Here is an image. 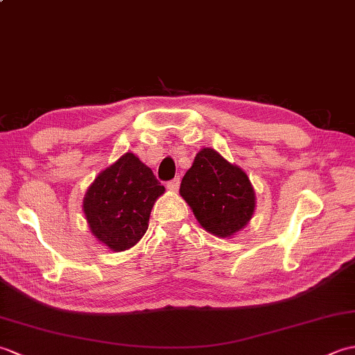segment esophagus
Returning <instances> with one entry per match:
<instances>
[{
  "label": "esophagus",
  "mask_w": 355,
  "mask_h": 355,
  "mask_svg": "<svg viewBox=\"0 0 355 355\" xmlns=\"http://www.w3.org/2000/svg\"><path fill=\"white\" fill-rule=\"evenodd\" d=\"M168 189L171 191V192H177L178 191V187H180V178H173V180H171V182H168Z\"/></svg>",
  "instance_id": "1"
}]
</instances>
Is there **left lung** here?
Wrapping results in <instances>:
<instances>
[{"label":"left lung","instance_id":"8db88e82","mask_svg":"<svg viewBox=\"0 0 355 355\" xmlns=\"http://www.w3.org/2000/svg\"><path fill=\"white\" fill-rule=\"evenodd\" d=\"M180 195L201 227L218 238H230L252 220L256 197L247 173L212 148H202L184 173Z\"/></svg>","mask_w":355,"mask_h":355}]
</instances>
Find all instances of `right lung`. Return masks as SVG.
Wrapping results in <instances>:
<instances>
[{
    "label": "right lung",
    "instance_id": "right-lung-1",
    "mask_svg": "<svg viewBox=\"0 0 355 355\" xmlns=\"http://www.w3.org/2000/svg\"><path fill=\"white\" fill-rule=\"evenodd\" d=\"M163 193L153 171L126 153L88 187L84 214L89 230L112 252L128 250L146 233L150 210Z\"/></svg>",
    "mask_w": 355,
    "mask_h": 355
}]
</instances>
